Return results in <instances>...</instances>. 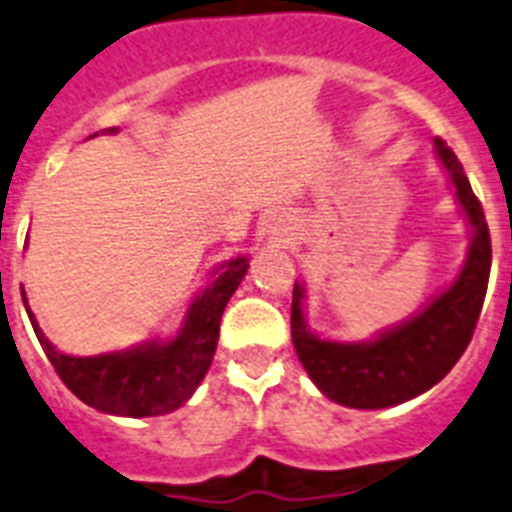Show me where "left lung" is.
Wrapping results in <instances>:
<instances>
[{"mask_svg":"<svg viewBox=\"0 0 512 512\" xmlns=\"http://www.w3.org/2000/svg\"><path fill=\"white\" fill-rule=\"evenodd\" d=\"M435 152L445 165L458 202L474 227L469 259L440 298L432 300L419 316L386 331L370 344L323 342L305 329L303 287L292 290V344L303 368L329 399L352 409H386L425 393L458 362L474 336L476 321L487 295L492 240L484 220L482 202L458 163L456 152L435 139Z\"/></svg>","mask_w":512,"mask_h":512,"instance_id":"1","label":"left lung"}]
</instances>
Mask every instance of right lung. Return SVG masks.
<instances>
[{
	"instance_id": "add662e5",
	"label": "right lung",
	"mask_w": 512,
	"mask_h": 512,
	"mask_svg": "<svg viewBox=\"0 0 512 512\" xmlns=\"http://www.w3.org/2000/svg\"><path fill=\"white\" fill-rule=\"evenodd\" d=\"M246 269V259H233L222 266L212 285L191 303L186 326L173 342L144 344L131 352L98 357L61 355L46 342L30 310L28 316L48 362L77 399L108 414L155 417L186 404L207 375L220 339L222 310L238 290L240 279L246 277Z\"/></svg>"
}]
</instances>
